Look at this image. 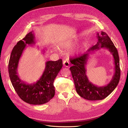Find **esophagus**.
<instances>
[{"label": "esophagus", "mask_w": 128, "mask_h": 128, "mask_svg": "<svg viewBox=\"0 0 128 128\" xmlns=\"http://www.w3.org/2000/svg\"><path fill=\"white\" fill-rule=\"evenodd\" d=\"M63 64H64V66L65 67H68L69 66V62L68 60H64Z\"/></svg>", "instance_id": "1"}]
</instances>
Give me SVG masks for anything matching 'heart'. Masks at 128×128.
Listing matches in <instances>:
<instances>
[{
	"instance_id": "obj_1",
	"label": "heart",
	"mask_w": 128,
	"mask_h": 128,
	"mask_svg": "<svg viewBox=\"0 0 128 128\" xmlns=\"http://www.w3.org/2000/svg\"><path fill=\"white\" fill-rule=\"evenodd\" d=\"M76 41L75 40H69L68 41L65 42L64 44L63 45V46L66 48H70L72 47V46L76 43Z\"/></svg>"
}]
</instances>
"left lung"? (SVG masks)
<instances>
[{"mask_svg":"<svg viewBox=\"0 0 128 128\" xmlns=\"http://www.w3.org/2000/svg\"><path fill=\"white\" fill-rule=\"evenodd\" d=\"M98 42L96 44L88 50L86 53L70 59L73 64L70 68L76 92L81 97L88 100H102L113 92L118 84L121 71L120 68V59L116 48L108 34L102 32L97 33ZM101 48H107L112 54L115 64V73L111 82L107 86L98 87L89 81L86 75L85 67L91 51L96 50Z\"/></svg>","mask_w":128,"mask_h":128,"instance_id":"1","label":"left lung"}]
</instances>
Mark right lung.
<instances>
[{
  "mask_svg": "<svg viewBox=\"0 0 128 128\" xmlns=\"http://www.w3.org/2000/svg\"><path fill=\"white\" fill-rule=\"evenodd\" d=\"M34 44L35 40L32 32L18 42L11 52L8 69L11 83L19 97L29 104H42L48 102L54 96L53 82L63 66L62 60L47 61L40 80L36 83L26 84L18 75V64L26 46Z\"/></svg>",
  "mask_w": 128,
  "mask_h": 128,
  "instance_id": "right-lung-1",
  "label": "right lung"
}]
</instances>
